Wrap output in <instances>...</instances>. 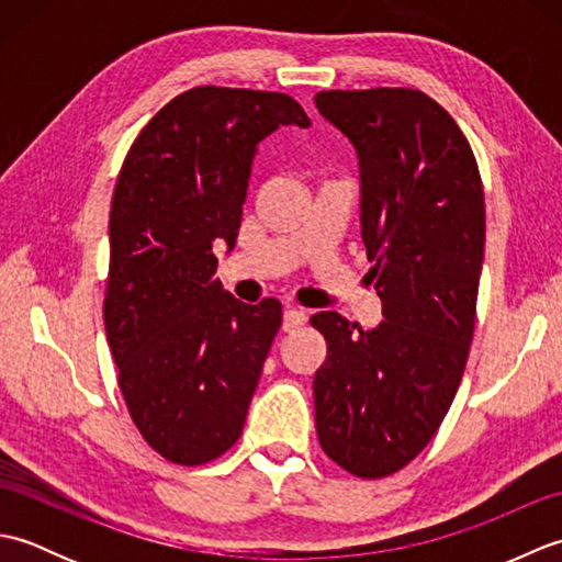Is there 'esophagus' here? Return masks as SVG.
I'll return each mask as SVG.
<instances>
[{"label": "esophagus", "mask_w": 562, "mask_h": 562, "mask_svg": "<svg viewBox=\"0 0 562 562\" xmlns=\"http://www.w3.org/2000/svg\"><path fill=\"white\" fill-rule=\"evenodd\" d=\"M304 321H306L304 312H300V308H294V306H288V308H284V314H282V330L292 333L300 326H304Z\"/></svg>", "instance_id": "obj_1"}]
</instances>
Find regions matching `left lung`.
<instances>
[{"label":"left lung","instance_id":"left-lung-1","mask_svg":"<svg viewBox=\"0 0 562 562\" xmlns=\"http://www.w3.org/2000/svg\"><path fill=\"white\" fill-rule=\"evenodd\" d=\"M316 109L360 159V222L384 321L312 316L328 342L316 435L357 479H384L435 437L469 360L485 248L479 164L423 91H321Z\"/></svg>","mask_w":562,"mask_h":562}]
</instances>
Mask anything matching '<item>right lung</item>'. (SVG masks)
Listing matches in <instances>:
<instances>
[{
  "instance_id": "obj_1",
  "label": "right lung",
  "mask_w": 562,
  "mask_h": 562,
  "mask_svg": "<svg viewBox=\"0 0 562 562\" xmlns=\"http://www.w3.org/2000/svg\"><path fill=\"white\" fill-rule=\"evenodd\" d=\"M280 125H312L288 93L195 87L142 127L117 176L105 336L130 417L171 463L236 445L282 324L278 300L244 304L214 278L258 142Z\"/></svg>"
}]
</instances>
